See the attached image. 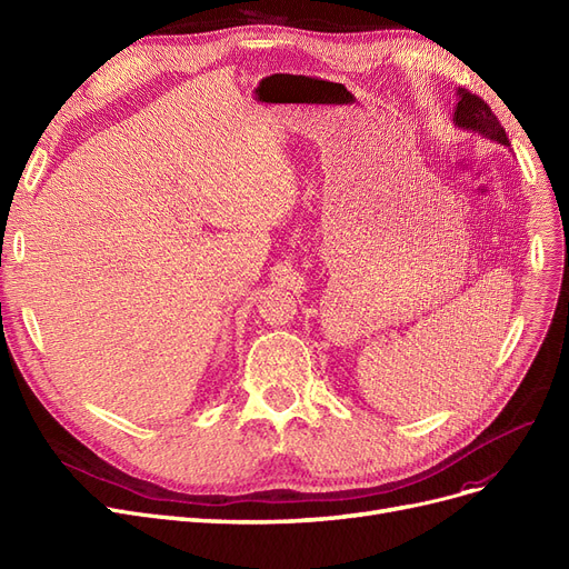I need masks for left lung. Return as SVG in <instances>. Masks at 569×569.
I'll return each instance as SVG.
<instances>
[{"label":"left lung","instance_id":"8db88e82","mask_svg":"<svg viewBox=\"0 0 569 569\" xmlns=\"http://www.w3.org/2000/svg\"><path fill=\"white\" fill-rule=\"evenodd\" d=\"M452 122L463 131L480 133L487 140L510 147V140H507V133L500 127L498 117L491 112V108L480 97L468 92L463 87L457 89V106H455Z\"/></svg>","mask_w":569,"mask_h":569}]
</instances>
